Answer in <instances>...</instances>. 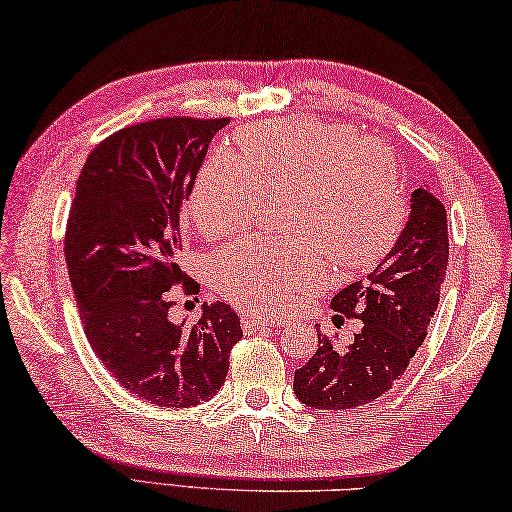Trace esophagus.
<instances>
[{"mask_svg":"<svg viewBox=\"0 0 512 512\" xmlns=\"http://www.w3.org/2000/svg\"><path fill=\"white\" fill-rule=\"evenodd\" d=\"M240 326H242V330H245V335H251V333H256V330H263V328H281L283 321L265 319V317H256V315H242Z\"/></svg>","mask_w":512,"mask_h":512,"instance_id":"esophagus-1","label":"esophagus"}]
</instances>
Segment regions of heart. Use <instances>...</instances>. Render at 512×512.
I'll return each mask as SVG.
<instances>
[{"label":"heart","mask_w":512,"mask_h":512,"mask_svg":"<svg viewBox=\"0 0 512 512\" xmlns=\"http://www.w3.org/2000/svg\"><path fill=\"white\" fill-rule=\"evenodd\" d=\"M240 157L215 152L195 177L188 211L206 236L254 220L263 191H285L292 231L247 236L215 251L211 283L233 306L276 315L328 276L380 263L407 222L398 161L351 125L290 116L240 130Z\"/></svg>","instance_id":"heart-1"}]
</instances>
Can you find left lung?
Returning a JSON list of instances; mask_svg holds the SVG:
<instances>
[{
  "instance_id": "8db88e82",
  "label": "left lung",
  "mask_w": 512,
  "mask_h": 512,
  "mask_svg": "<svg viewBox=\"0 0 512 512\" xmlns=\"http://www.w3.org/2000/svg\"><path fill=\"white\" fill-rule=\"evenodd\" d=\"M450 258L443 202L427 188L411 193V215L387 258L366 281L337 292L330 306L362 328L348 348L319 335L317 353L294 371V393L315 409H353L387 393L407 371L441 299Z\"/></svg>"
}]
</instances>
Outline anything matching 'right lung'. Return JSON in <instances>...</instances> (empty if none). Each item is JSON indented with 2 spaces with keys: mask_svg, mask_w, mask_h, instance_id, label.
<instances>
[{
  "mask_svg": "<svg viewBox=\"0 0 512 512\" xmlns=\"http://www.w3.org/2000/svg\"><path fill=\"white\" fill-rule=\"evenodd\" d=\"M227 123L168 116L110 134L89 152L69 209L65 261L87 342L121 387L159 407L211 400L242 337L222 301L191 328L168 317L173 285L200 288L177 265L182 202Z\"/></svg>",
  "mask_w": 512,
  "mask_h": 512,
  "instance_id": "1",
  "label": "right lung"
}]
</instances>
